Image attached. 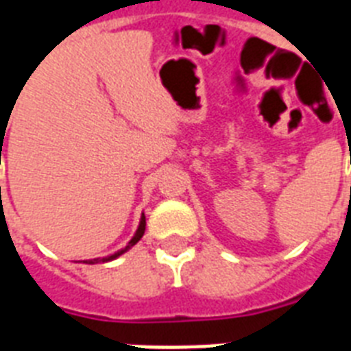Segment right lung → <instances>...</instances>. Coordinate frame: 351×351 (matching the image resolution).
<instances>
[{
  "label": "right lung",
  "instance_id": "right-lung-1",
  "mask_svg": "<svg viewBox=\"0 0 351 351\" xmlns=\"http://www.w3.org/2000/svg\"><path fill=\"white\" fill-rule=\"evenodd\" d=\"M143 233H145V217H143L142 215V219H140V226H138V230H136V233H134V237H132L131 240H129V244L125 245V247H123V250H120L118 251V253H114V255H111V256H106V258H101V262H107V261H112V258H117V256H120L121 253H125L127 250H131L132 245L136 244L138 240L142 239L143 237ZM85 264H96V262H100V258H93V261H84Z\"/></svg>",
  "mask_w": 351,
  "mask_h": 351
}]
</instances>
